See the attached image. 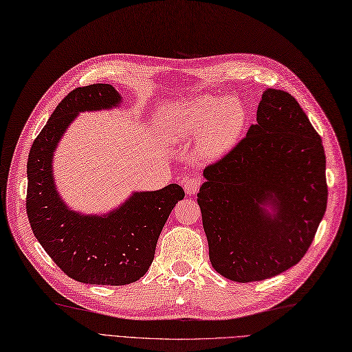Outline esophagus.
I'll use <instances>...</instances> for the list:
<instances>
[{
    "mask_svg": "<svg viewBox=\"0 0 352 352\" xmlns=\"http://www.w3.org/2000/svg\"><path fill=\"white\" fill-rule=\"evenodd\" d=\"M201 186V179L199 177H186L184 179V189L186 192V195H193L197 193Z\"/></svg>",
    "mask_w": 352,
    "mask_h": 352,
    "instance_id": "1",
    "label": "esophagus"
}]
</instances>
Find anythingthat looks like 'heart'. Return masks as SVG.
<instances>
[{"mask_svg":"<svg viewBox=\"0 0 352 352\" xmlns=\"http://www.w3.org/2000/svg\"><path fill=\"white\" fill-rule=\"evenodd\" d=\"M167 134L175 141L198 135V153L217 160L234 148L248 122V109L239 98L218 99L205 94L166 109Z\"/></svg>","mask_w":352,"mask_h":352,"instance_id":"heart-1","label":"heart"}]
</instances>
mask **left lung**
I'll list each match as a JSON object with an SVG mask.
<instances>
[{
    "label": "left lung",
    "mask_w": 352,
    "mask_h": 352,
    "mask_svg": "<svg viewBox=\"0 0 352 352\" xmlns=\"http://www.w3.org/2000/svg\"><path fill=\"white\" fill-rule=\"evenodd\" d=\"M324 172L322 138L307 115L289 93L266 89L256 124L204 170L198 204L212 268L252 283L298 263L326 211Z\"/></svg>",
    "instance_id": "8db88e82"
}]
</instances>
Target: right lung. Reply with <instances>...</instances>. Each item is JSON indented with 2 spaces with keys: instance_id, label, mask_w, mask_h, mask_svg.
<instances>
[{
  "instance_id": "1",
  "label": "right lung",
  "mask_w": 352,
  "mask_h": 352,
  "mask_svg": "<svg viewBox=\"0 0 352 352\" xmlns=\"http://www.w3.org/2000/svg\"><path fill=\"white\" fill-rule=\"evenodd\" d=\"M120 94L111 84L72 90L36 137L28 160L26 210L33 234L69 278L84 284L126 285L148 271L155 245L175 205L185 192L172 184L159 190L134 192L104 215L72 211L55 186L56 145L80 112L118 107Z\"/></svg>"
}]
</instances>
